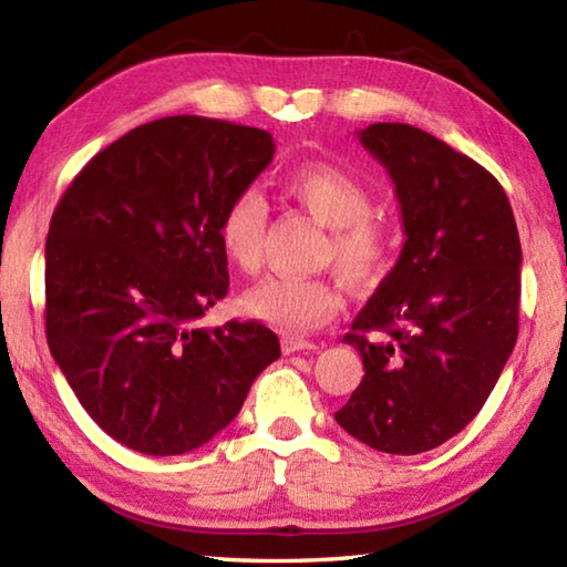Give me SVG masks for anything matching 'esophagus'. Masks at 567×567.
<instances>
[{
  "label": "esophagus",
  "instance_id": "esophagus-1",
  "mask_svg": "<svg viewBox=\"0 0 567 567\" xmlns=\"http://www.w3.org/2000/svg\"><path fill=\"white\" fill-rule=\"evenodd\" d=\"M300 350H320V344L310 342V340H300V338H282V352L285 354H292V352H300Z\"/></svg>",
  "mask_w": 567,
  "mask_h": 567
}]
</instances>
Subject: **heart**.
<instances>
[{"label":"heart","mask_w":567,"mask_h":567,"mask_svg":"<svg viewBox=\"0 0 567 567\" xmlns=\"http://www.w3.org/2000/svg\"><path fill=\"white\" fill-rule=\"evenodd\" d=\"M285 197L295 199L320 225L330 227L324 260L338 265L348 280L368 290L390 272L398 229L372 213V192L352 172L330 162H305L280 179ZM267 205L257 189H243L223 207L217 239L235 270L252 275L265 260ZM243 312L285 332H315L344 305L340 277H267L243 295Z\"/></svg>","instance_id":"obj_1"}]
</instances>
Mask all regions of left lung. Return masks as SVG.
Masks as SVG:
<instances>
[{"instance_id":"8db88e82","label":"left lung","mask_w":567,"mask_h":567,"mask_svg":"<svg viewBox=\"0 0 567 567\" xmlns=\"http://www.w3.org/2000/svg\"><path fill=\"white\" fill-rule=\"evenodd\" d=\"M358 137L395 182L408 239L342 338L364 375L334 420L380 453L417 455L477 415L511 358L520 237L501 182L463 152L402 122Z\"/></svg>"}]
</instances>
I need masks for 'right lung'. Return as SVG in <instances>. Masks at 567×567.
I'll list each match as a JSON object with an SVG mask.
<instances>
[{
    "label": "right lung",
    "instance_id": "1",
    "mask_svg": "<svg viewBox=\"0 0 567 567\" xmlns=\"http://www.w3.org/2000/svg\"><path fill=\"white\" fill-rule=\"evenodd\" d=\"M272 157L270 132L175 114L97 152L54 207L47 342L82 408L130 450L205 445L280 358L262 322L197 328L229 287L219 213Z\"/></svg>",
    "mask_w": 567,
    "mask_h": 567
}]
</instances>
